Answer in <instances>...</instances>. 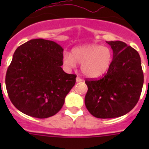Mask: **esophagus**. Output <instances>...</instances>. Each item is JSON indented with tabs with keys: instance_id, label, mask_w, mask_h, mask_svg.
<instances>
[{
	"instance_id": "obj_1",
	"label": "esophagus",
	"mask_w": 149,
	"mask_h": 149,
	"mask_svg": "<svg viewBox=\"0 0 149 149\" xmlns=\"http://www.w3.org/2000/svg\"><path fill=\"white\" fill-rule=\"evenodd\" d=\"M83 81L82 79H81L80 77H78V76H77V77H76V82H77V83L81 82V81Z\"/></svg>"
}]
</instances>
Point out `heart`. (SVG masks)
Masks as SVG:
<instances>
[{
    "label": "heart",
    "instance_id": "b5f03b06",
    "mask_svg": "<svg viewBox=\"0 0 149 149\" xmlns=\"http://www.w3.org/2000/svg\"><path fill=\"white\" fill-rule=\"evenodd\" d=\"M113 61V52L107 46L89 44L77 46L72 53L64 52L63 63L68 70L75 68L81 63L83 73L89 77H98L109 70Z\"/></svg>",
    "mask_w": 149,
    "mask_h": 149
}]
</instances>
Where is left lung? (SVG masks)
<instances>
[{
	"label": "left lung",
	"instance_id": "1",
	"mask_svg": "<svg viewBox=\"0 0 149 149\" xmlns=\"http://www.w3.org/2000/svg\"><path fill=\"white\" fill-rule=\"evenodd\" d=\"M107 43L113 51L109 70L101 78L85 81V105L99 119L116 118L131 111L139 101L144 81L137 51L121 41Z\"/></svg>",
	"mask_w": 149,
	"mask_h": 149
}]
</instances>
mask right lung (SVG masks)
<instances>
[{"label": "right lung", "instance_id": "1", "mask_svg": "<svg viewBox=\"0 0 149 149\" xmlns=\"http://www.w3.org/2000/svg\"><path fill=\"white\" fill-rule=\"evenodd\" d=\"M63 55L60 45L43 39H31L15 50L5 81L18 110L45 119L61 110L77 77L63 70Z\"/></svg>", "mask_w": 149, "mask_h": 149}]
</instances>
